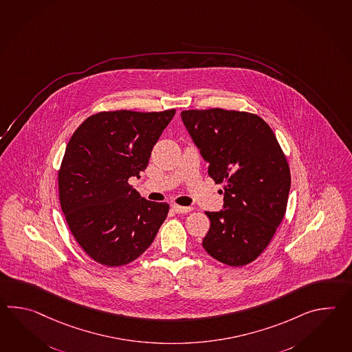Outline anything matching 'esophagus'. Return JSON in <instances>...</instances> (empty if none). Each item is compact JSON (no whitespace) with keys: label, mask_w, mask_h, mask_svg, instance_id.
<instances>
[{"label":"esophagus","mask_w":352,"mask_h":352,"mask_svg":"<svg viewBox=\"0 0 352 352\" xmlns=\"http://www.w3.org/2000/svg\"><path fill=\"white\" fill-rule=\"evenodd\" d=\"M173 211L177 212V213H188V212L192 211V207H183L179 204H173Z\"/></svg>","instance_id":"1"}]
</instances>
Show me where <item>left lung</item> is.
Returning a JSON list of instances; mask_svg holds the SVG:
<instances>
[{"instance_id":"8db88e82","label":"left lung","mask_w":352,"mask_h":352,"mask_svg":"<svg viewBox=\"0 0 352 352\" xmlns=\"http://www.w3.org/2000/svg\"><path fill=\"white\" fill-rule=\"evenodd\" d=\"M182 120L208 175L223 184V210L206 212L211 226L204 250L230 266L248 265L272 241L287 211L290 170L273 130L243 111H182Z\"/></svg>"}]
</instances>
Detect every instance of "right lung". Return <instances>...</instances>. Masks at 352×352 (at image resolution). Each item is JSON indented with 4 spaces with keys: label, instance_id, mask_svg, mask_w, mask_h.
Here are the masks:
<instances>
[{
    "label": "right lung",
    "instance_id": "right-lung-1",
    "mask_svg": "<svg viewBox=\"0 0 352 352\" xmlns=\"http://www.w3.org/2000/svg\"><path fill=\"white\" fill-rule=\"evenodd\" d=\"M174 113L103 111L72 135L58 172L59 201L72 234L98 264L139 258L166 219L169 204L146 201L129 179L146 169Z\"/></svg>",
    "mask_w": 352,
    "mask_h": 352
}]
</instances>
